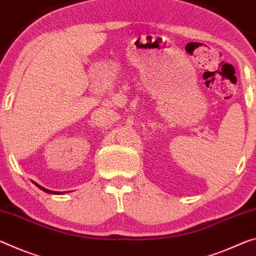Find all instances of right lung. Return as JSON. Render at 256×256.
<instances>
[{
    "label": "right lung",
    "instance_id": "right-lung-1",
    "mask_svg": "<svg viewBox=\"0 0 256 256\" xmlns=\"http://www.w3.org/2000/svg\"><path fill=\"white\" fill-rule=\"evenodd\" d=\"M38 186L40 189H42L43 192H48V194H62V192H52V190H48V189H46V188H43V186H38V184H36Z\"/></svg>",
    "mask_w": 256,
    "mask_h": 256
}]
</instances>
